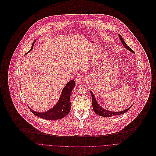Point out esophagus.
Listing matches in <instances>:
<instances>
[{
  "label": "esophagus",
  "instance_id": "34e87169",
  "mask_svg": "<svg viewBox=\"0 0 156 156\" xmlns=\"http://www.w3.org/2000/svg\"><path fill=\"white\" fill-rule=\"evenodd\" d=\"M86 77L83 74H79L77 76V78L76 79V82L77 83H80L82 82H84L86 80Z\"/></svg>",
  "mask_w": 156,
  "mask_h": 156
}]
</instances>
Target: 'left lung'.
Returning <instances> with one entry per match:
<instances>
[{"instance_id": "1", "label": "left lung", "mask_w": 156, "mask_h": 156, "mask_svg": "<svg viewBox=\"0 0 156 156\" xmlns=\"http://www.w3.org/2000/svg\"><path fill=\"white\" fill-rule=\"evenodd\" d=\"M119 37H120V39L123 44V45L124 46V47H125L126 48L128 49L129 50L132 51L133 53H134V51H133V50L129 47L126 44V42H124L123 39H122V36L119 34ZM91 102H92V106H93V110H94V111L95 112L96 114H97L98 115H101V116H103V117H111V116H113V115H120V114H124L125 112H126L127 111H128L132 107H130L128 109L124 110L123 111H121V112H111V111H108L106 109H103L97 103V101H96V99H95V97H94V95H93V93L91 92Z\"/></svg>"}]
</instances>
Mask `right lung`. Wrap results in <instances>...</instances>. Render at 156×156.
Masks as SVG:
<instances>
[{
  "instance_id": "add662e5",
  "label": "right lung",
  "mask_w": 156,
  "mask_h": 156,
  "mask_svg": "<svg viewBox=\"0 0 156 156\" xmlns=\"http://www.w3.org/2000/svg\"><path fill=\"white\" fill-rule=\"evenodd\" d=\"M34 43L35 42H34V43L33 44L32 48H31L30 50L33 49ZM30 50L28 52H29ZM74 86H76L74 80H71V81H69L66 85L63 91H62V93L58 103L56 105L55 107H53L52 109H51L48 111L41 113V112H34L33 110H31L30 108L29 109L35 115L38 116L44 119L54 120H58V119L63 118L71 110L70 97H71V93Z\"/></svg>"
}]
</instances>
